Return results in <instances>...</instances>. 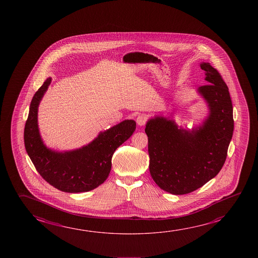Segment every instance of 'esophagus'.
Listing matches in <instances>:
<instances>
[{"mask_svg":"<svg viewBox=\"0 0 258 258\" xmlns=\"http://www.w3.org/2000/svg\"><path fill=\"white\" fill-rule=\"evenodd\" d=\"M147 121H148V118L145 114H140L137 118V123L139 126H145Z\"/></svg>","mask_w":258,"mask_h":258,"instance_id":"obj_1","label":"esophagus"}]
</instances>
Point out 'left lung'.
<instances>
[{
  "instance_id": "obj_1",
  "label": "left lung",
  "mask_w": 258,
  "mask_h": 258,
  "mask_svg": "<svg viewBox=\"0 0 258 258\" xmlns=\"http://www.w3.org/2000/svg\"><path fill=\"white\" fill-rule=\"evenodd\" d=\"M207 85L198 93L209 107L202 125L186 131L173 119H148L149 171L162 190L175 195L190 194L215 177L227 158L234 131L232 102L222 76L210 63H201Z\"/></svg>"
}]
</instances>
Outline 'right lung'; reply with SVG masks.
<instances>
[{
	"label": "right lung",
	"mask_w": 258,
	"mask_h": 258,
	"mask_svg": "<svg viewBox=\"0 0 258 258\" xmlns=\"http://www.w3.org/2000/svg\"><path fill=\"white\" fill-rule=\"evenodd\" d=\"M47 78L30 102L24 128L26 151L45 181L64 192H84L104 182L111 169L115 150L131 138L136 130L133 119H126L103 132L83 148L58 152L43 143L38 126V108L50 85Z\"/></svg>",
	"instance_id": "1"
}]
</instances>
